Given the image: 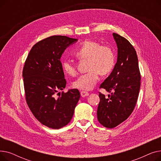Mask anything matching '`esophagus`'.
I'll return each mask as SVG.
<instances>
[{
    "instance_id": "esophagus-1",
    "label": "esophagus",
    "mask_w": 161,
    "mask_h": 161,
    "mask_svg": "<svg viewBox=\"0 0 161 161\" xmlns=\"http://www.w3.org/2000/svg\"><path fill=\"white\" fill-rule=\"evenodd\" d=\"M81 96L82 97H87L89 94V92H86V91H81Z\"/></svg>"
}]
</instances>
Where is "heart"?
<instances>
[{"instance_id":"heart-1","label":"heart","mask_w":161,"mask_h":161,"mask_svg":"<svg viewBox=\"0 0 161 161\" xmlns=\"http://www.w3.org/2000/svg\"><path fill=\"white\" fill-rule=\"evenodd\" d=\"M80 60H88L89 72L82 74L72 83L74 88L83 91H90L95 87L99 79V73L106 75L110 72L115 64V55L111 48L100 46L92 40L84 41L74 53ZM64 72L70 75L76 74L75 65L69 59L62 62Z\"/></svg>"}]
</instances>
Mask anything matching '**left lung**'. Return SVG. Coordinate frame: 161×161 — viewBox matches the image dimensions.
I'll return each instance as SVG.
<instances>
[{
	"mask_svg": "<svg viewBox=\"0 0 161 161\" xmlns=\"http://www.w3.org/2000/svg\"><path fill=\"white\" fill-rule=\"evenodd\" d=\"M117 47V63L100 88L111 92L108 98L100 93L97 109L99 123L113 129L130 115L136 106L141 76L136 50L124 37L113 33Z\"/></svg>",
	"mask_w": 161,
	"mask_h": 161,
	"instance_id": "1",
	"label": "left lung"
}]
</instances>
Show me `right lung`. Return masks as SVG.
Wrapping results in <instances>:
<instances>
[{"mask_svg":"<svg viewBox=\"0 0 161 161\" xmlns=\"http://www.w3.org/2000/svg\"><path fill=\"white\" fill-rule=\"evenodd\" d=\"M78 42L65 36H52L36 43L25 61L23 78L27 103L36 119L49 128L58 129L73 117L80 98L76 89L55 94L65 88L66 81L61 62L64 50Z\"/></svg>","mask_w":161,"mask_h":161,"instance_id":"1","label":"right lung"}]
</instances>
